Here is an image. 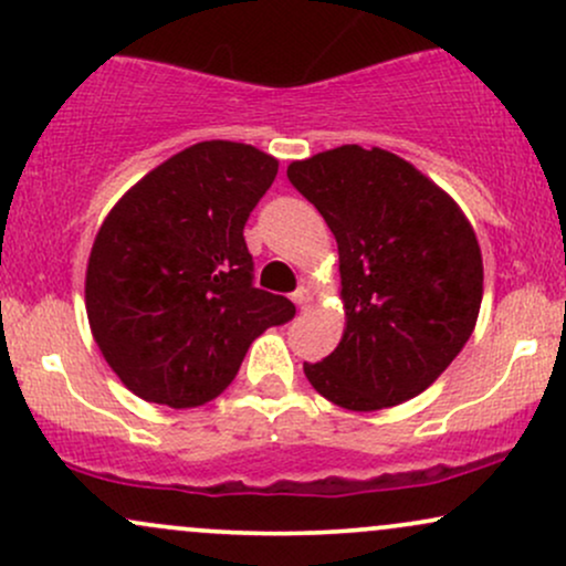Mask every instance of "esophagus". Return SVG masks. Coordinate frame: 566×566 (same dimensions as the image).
<instances>
[{"label":"esophagus","mask_w":566,"mask_h":566,"mask_svg":"<svg viewBox=\"0 0 566 566\" xmlns=\"http://www.w3.org/2000/svg\"><path fill=\"white\" fill-rule=\"evenodd\" d=\"M292 303H295L297 308H308V303H311V290H308V287H297L295 292H292Z\"/></svg>","instance_id":"obj_1"}]
</instances>
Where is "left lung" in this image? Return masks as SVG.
Returning <instances> with one entry per match:
<instances>
[{
    "instance_id": "obj_1",
    "label": "left lung",
    "mask_w": 566,
    "mask_h": 566,
    "mask_svg": "<svg viewBox=\"0 0 566 566\" xmlns=\"http://www.w3.org/2000/svg\"><path fill=\"white\" fill-rule=\"evenodd\" d=\"M290 184L337 239L346 333L303 373L337 407L373 412L423 394L476 327L482 250L460 207L405 159L340 146L292 161Z\"/></svg>"
}]
</instances>
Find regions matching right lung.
<instances>
[{
  "label": "right lung",
  "instance_id": "add662e5",
  "mask_svg": "<svg viewBox=\"0 0 566 566\" xmlns=\"http://www.w3.org/2000/svg\"><path fill=\"white\" fill-rule=\"evenodd\" d=\"M279 161L231 140L175 154L116 201L87 263V319L103 359L140 399H216L250 343L295 305L258 290L244 223Z\"/></svg>",
  "mask_w": 566,
  "mask_h": 566
}]
</instances>
